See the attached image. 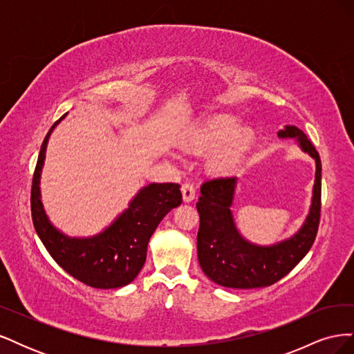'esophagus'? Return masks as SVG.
Wrapping results in <instances>:
<instances>
[{"instance_id": "34e87169", "label": "esophagus", "mask_w": 354, "mask_h": 354, "mask_svg": "<svg viewBox=\"0 0 354 354\" xmlns=\"http://www.w3.org/2000/svg\"><path fill=\"white\" fill-rule=\"evenodd\" d=\"M181 194H183V201L185 202H192L196 196L195 187H194V185H190V183H185L183 186H181Z\"/></svg>"}]
</instances>
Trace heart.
Here are the masks:
<instances>
[{"mask_svg": "<svg viewBox=\"0 0 354 354\" xmlns=\"http://www.w3.org/2000/svg\"><path fill=\"white\" fill-rule=\"evenodd\" d=\"M255 142V131L250 125H239L230 113L208 116L186 136V146L192 151H211L207 168L209 173L226 176L236 169Z\"/></svg>", "mask_w": 354, "mask_h": 354, "instance_id": "obj_1", "label": "heart"}]
</instances>
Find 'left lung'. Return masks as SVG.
Listing matches in <instances>:
<instances>
[{
  "label": "left lung",
  "mask_w": 354,
  "mask_h": 354,
  "mask_svg": "<svg viewBox=\"0 0 354 354\" xmlns=\"http://www.w3.org/2000/svg\"><path fill=\"white\" fill-rule=\"evenodd\" d=\"M277 137L294 138L298 147L315 160L316 173L312 203L299 229L291 236L270 245L254 243L239 232L233 217L238 177H220L201 186L196 208L201 217L198 260L212 282L226 288L251 289L269 286L282 279L304 259L315 242L320 217V164L315 146L294 125H285Z\"/></svg>",
  "instance_id": "8db88e82"
}]
</instances>
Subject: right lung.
Returning <instances> with one entry per match:
<instances>
[{
	"mask_svg": "<svg viewBox=\"0 0 354 354\" xmlns=\"http://www.w3.org/2000/svg\"><path fill=\"white\" fill-rule=\"evenodd\" d=\"M66 115L50 128L41 146L32 180V221L53 260L75 279L100 289L121 288L131 283L140 273L146 261L149 239L160 220L181 203L180 185L143 186L120 216L93 236H69L63 233L47 216L39 185L50 136Z\"/></svg>",
	"mask_w": 354,
	"mask_h": 354,
	"instance_id": "obj_1",
	"label": "right lung"
}]
</instances>
